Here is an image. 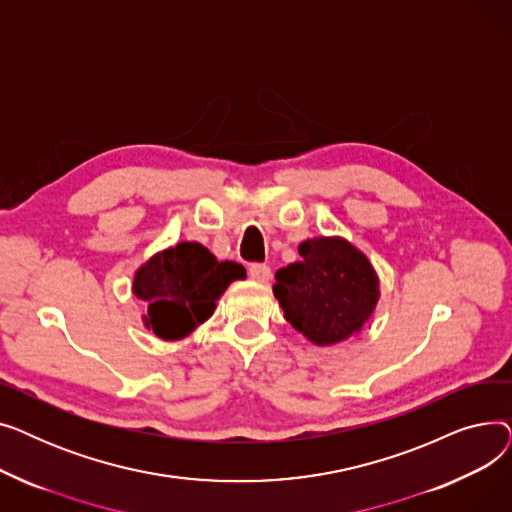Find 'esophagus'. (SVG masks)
I'll use <instances>...</instances> for the list:
<instances>
[{
	"mask_svg": "<svg viewBox=\"0 0 512 512\" xmlns=\"http://www.w3.org/2000/svg\"><path fill=\"white\" fill-rule=\"evenodd\" d=\"M249 276H251L255 282L265 284V282H270L272 270H270V265H265V263H253V265L249 267Z\"/></svg>",
	"mask_w": 512,
	"mask_h": 512,
	"instance_id": "esophagus-1",
	"label": "esophagus"
}]
</instances>
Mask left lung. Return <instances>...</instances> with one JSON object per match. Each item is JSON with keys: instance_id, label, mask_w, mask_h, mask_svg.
<instances>
[{"instance_id": "obj_1", "label": "left lung", "mask_w": 512, "mask_h": 512, "mask_svg": "<svg viewBox=\"0 0 512 512\" xmlns=\"http://www.w3.org/2000/svg\"><path fill=\"white\" fill-rule=\"evenodd\" d=\"M301 261L276 272L274 294L290 326L317 346L361 332L380 299L369 259L340 236L309 238Z\"/></svg>"}]
</instances>
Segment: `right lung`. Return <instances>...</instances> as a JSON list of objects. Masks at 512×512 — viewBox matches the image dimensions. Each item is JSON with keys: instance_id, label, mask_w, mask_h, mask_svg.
Wrapping results in <instances>:
<instances>
[{"instance_id": "1", "label": "right lung", "mask_w": 512, "mask_h": 512, "mask_svg": "<svg viewBox=\"0 0 512 512\" xmlns=\"http://www.w3.org/2000/svg\"><path fill=\"white\" fill-rule=\"evenodd\" d=\"M245 276L240 263L218 261L199 242H178L139 267L132 292L147 303L145 328L161 340H180L213 315L230 282Z\"/></svg>"}]
</instances>
